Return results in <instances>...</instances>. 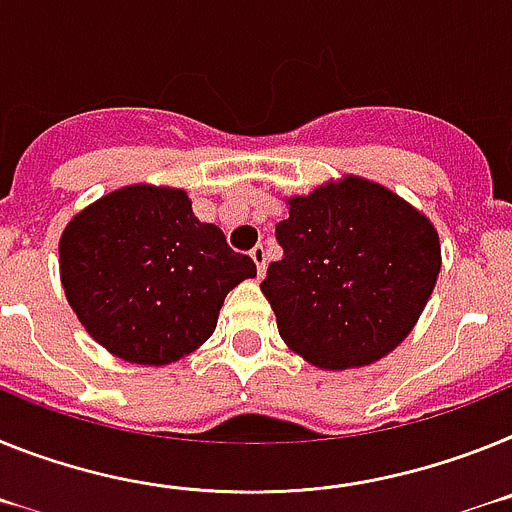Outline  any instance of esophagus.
I'll return each mask as SVG.
<instances>
[{
  "label": "esophagus",
  "instance_id": "obj_1",
  "mask_svg": "<svg viewBox=\"0 0 512 512\" xmlns=\"http://www.w3.org/2000/svg\"><path fill=\"white\" fill-rule=\"evenodd\" d=\"M250 257L255 260L257 273L265 275V265H268V252H265V247H262V244H255V247L250 250Z\"/></svg>",
  "mask_w": 512,
  "mask_h": 512
}]
</instances>
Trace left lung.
Here are the masks:
<instances>
[{"label":"left lung","instance_id":"1","mask_svg":"<svg viewBox=\"0 0 512 512\" xmlns=\"http://www.w3.org/2000/svg\"><path fill=\"white\" fill-rule=\"evenodd\" d=\"M275 239L283 257L260 288L288 348L327 371L368 366L397 348L441 273L428 216L355 175L288 198Z\"/></svg>","mask_w":512,"mask_h":512}]
</instances>
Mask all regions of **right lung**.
<instances>
[{"instance_id": "1", "label": "right lung", "mask_w": 512, "mask_h": 512, "mask_svg": "<svg viewBox=\"0 0 512 512\" xmlns=\"http://www.w3.org/2000/svg\"><path fill=\"white\" fill-rule=\"evenodd\" d=\"M69 306L102 348L128 363L167 366L216 330L226 293L255 262L193 216L188 193L128 185L66 224L59 242Z\"/></svg>"}]
</instances>
